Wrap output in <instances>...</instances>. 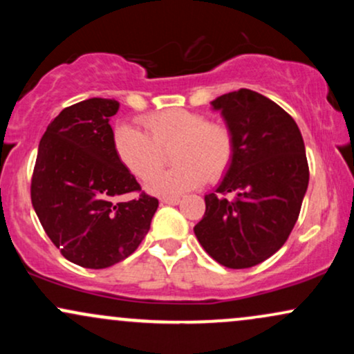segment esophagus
Here are the masks:
<instances>
[{
    "label": "esophagus",
    "mask_w": 354,
    "mask_h": 354,
    "mask_svg": "<svg viewBox=\"0 0 354 354\" xmlns=\"http://www.w3.org/2000/svg\"><path fill=\"white\" fill-rule=\"evenodd\" d=\"M161 203H163V205H178V203H180V198H163Z\"/></svg>",
    "instance_id": "obj_1"
}]
</instances>
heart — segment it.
Returning a JSON list of instances; mask_svg holds the SVG:
<instances>
[{
    "mask_svg": "<svg viewBox=\"0 0 354 354\" xmlns=\"http://www.w3.org/2000/svg\"><path fill=\"white\" fill-rule=\"evenodd\" d=\"M145 131L118 124L113 133L116 156L136 178L146 180L160 165L162 151L171 144L175 166L155 174L146 189L163 198H178L208 180H218L230 168L234 138L230 126L208 121L205 115L173 108L141 120Z\"/></svg>",
    "mask_w": 354,
    "mask_h": 354,
    "instance_id": "1",
    "label": "heart"
}]
</instances>
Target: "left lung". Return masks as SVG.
Listing matches in <instances>:
<instances>
[{
	"label": "left lung",
	"instance_id": "obj_1",
	"mask_svg": "<svg viewBox=\"0 0 354 354\" xmlns=\"http://www.w3.org/2000/svg\"><path fill=\"white\" fill-rule=\"evenodd\" d=\"M211 106L233 133L234 154L205 196L194 234L219 265L243 270L273 256L293 231L310 181L306 149L293 118L259 93L241 88Z\"/></svg>",
	"mask_w": 354,
	"mask_h": 354
}]
</instances>
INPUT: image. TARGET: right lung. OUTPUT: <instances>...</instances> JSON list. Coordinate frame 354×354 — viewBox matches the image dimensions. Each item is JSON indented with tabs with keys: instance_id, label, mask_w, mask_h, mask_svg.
Listing matches in <instances>:
<instances>
[{
	"instance_id": "1",
	"label": "right lung",
	"mask_w": 354,
	"mask_h": 354,
	"mask_svg": "<svg viewBox=\"0 0 354 354\" xmlns=\"http://www.w3.org/2000/svg\"><path fill=\"white\" fill-rule=\"evenodd\" d=\"M120 103L89 98L64 108L39 141L31 203L43 230L68 261L103 270L123 261L143 241L158 200L121 163L109 120Z\"/></svg>"
}]
</instances>
